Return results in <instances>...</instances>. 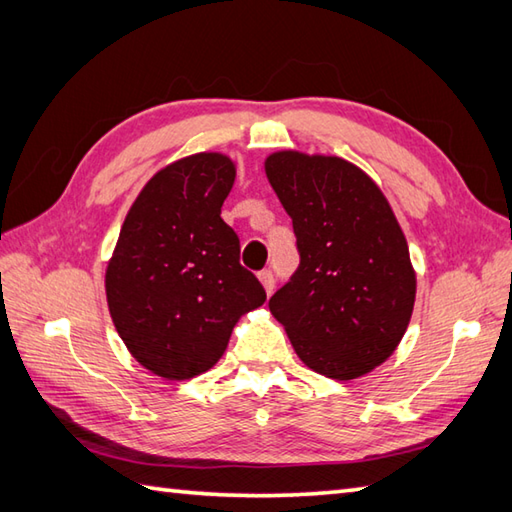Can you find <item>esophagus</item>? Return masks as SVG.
Wrapping results in <instances>:
<instances>
[{
  "label": "esophagus",
  "instance_id": "obj_1",
  "mask_svg": "<svg viewBox=\"0 0 512 512\" xmlns=\"http://www.w3.org/2000/svg\"><path fill=\"white\" fill-rule=\"evenodd\" d=\"M259 281H262V284H264L268 295L275 290V275H273V270H262V273H259Z\"/></svg>",
  "mask_w": 512,
  "mask_h": 512
}]
</instances>
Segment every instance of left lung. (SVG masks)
Here are the masks:
<instances>
[{
	"mask_svg": "<svg viewBox=\"0 0 512 512\" xmlns=\"http://www.w3.org/2000/svg\"><path fill=\"white\" fill-rule=\"evenodd\" d=\"M266 176L292 220L299 268L268 301L299 358L352 380L372 372L405 334L416 275L385 195L352 162L279 151Z\"/></svg>",
	"mask_w": 512,
	"mask_h": 512,
	"instance_id": "obj_1",
	"label": "left lung"
}]
</instances>
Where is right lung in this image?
I'll use <instances>...</instances> for the list:
<instances>
[{
	"instance_id": "1",
	"label": "right lung",
	"mask_w": 512,
	"mask_h": 512,
	"mask_svg": "<svg viewBox=\"0 0 512 512\" xmlns=\"http://www.w3.org/2000/svg\"><path fill=\"white\" fill-rule=\"evenodd\" d=\"M233 180L235 165L222 154L173 162L145 184L118 235L107 306L127 350L162 378L211 369L237 319L266 301L220 217Z\"/></svg>"
}]
</instances>
